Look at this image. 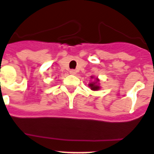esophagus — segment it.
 Instances as JSON below:
<instances>
[{
  "mask_svg": "<svg viewBox=\"0 0 154 154\" xmlns=\"http://www.w3.org/2000/svg\"><path fill=\"white\" fill-rule=\"evenodd\" d=\"M69 73L72 74V75H75V74H76V71L73 70V69H71V70L69 71Z\"/></svg>",
  "mask_w": 154,
  "mask_h": 154,
  "instance_id": "obj_1",
  "label": "esophagus"
}]
</instances>
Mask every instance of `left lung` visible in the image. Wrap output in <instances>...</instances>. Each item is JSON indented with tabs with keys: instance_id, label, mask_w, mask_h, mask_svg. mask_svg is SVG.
Here are the masks:
<instances>
[{
	"instance_id": "1",
	"label": "left lung",
	"mask_w": 154,
	"mask_h": 154,
	"mask_svg": "<svg viewBox=\"0 0 154 154\" xmlns=\"http://www.w3.org/2000/svg\"><path fill=\"white\" fill-rule=\"evenodd\" d=\"M91 79H92L93 81H91V82L88 84L89 87H90L91 90H92V91H99L100 89V79H99L98 77H95L94 76H91Z\"/></svg>"
}]
</instances>
